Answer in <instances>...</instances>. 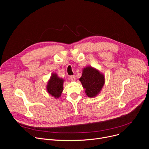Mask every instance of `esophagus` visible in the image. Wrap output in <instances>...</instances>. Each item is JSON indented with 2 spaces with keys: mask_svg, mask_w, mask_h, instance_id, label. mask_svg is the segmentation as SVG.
<instances>
[{
  "mask_svg": "<svg viewBox=\"0 0 149 149\" xmlns=\"http://www.w3.org/2000/svg\"><path fill=\"white\" fill-rule=\"evenodd\" d=\"M70 79L71 81H75V77L74 75H71L70 76Z\"/></svg>",
  "mask_w": 149,
  "mask_h": 149,
  "instance_id": "1",
  "label": "esophagus"
}]
</instances>
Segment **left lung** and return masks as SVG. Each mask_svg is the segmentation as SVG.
Here are the masks:
<instances>
[{
	"mask_svg": "<svg viewBox=\"0 0 149 149\" xmlns=\"http://www.w3.org/2000/svg\"><path fill=\"white\" fill-rule=\"evenodd\" d=\"M86 95L89 97H96L100 93L104 84V77L97 70L91 66L83 69L82 76L79 78Z\"/></svg>",
	"mask_w": 149,
	"mask_h": 149,
	"instance_id": "1",
	"label": "left lung"
}]
</instances>
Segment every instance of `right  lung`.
<instances>
[{"label": "right lung", "mask_w": 149, "mask_h": 149, "mask_svg": "<svg viewBox=\"0 0 149 149\" xmlns=\"http://www.w3.org/2000/svg\"><path fill=\"white\" fill-rule=\"evenodd\" d=\"M63 81L64 80L59 78L56 74H52L47 85V92L55 99L59 98L63 91Z\"/></svg>", "instance_id": "add662e5"}]
</instances>
